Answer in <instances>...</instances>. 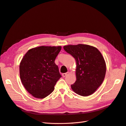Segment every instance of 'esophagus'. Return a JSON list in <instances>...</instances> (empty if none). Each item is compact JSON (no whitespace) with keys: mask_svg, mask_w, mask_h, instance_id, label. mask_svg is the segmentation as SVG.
<instances>
[{"mask_svg":"<svg viewBox=\"0 0 126 126\" xmlns=\"http://www.w3.org/2000/svg\"><path fill=\"white\" fill-rule=\"evenodd\" d=\"M69 74V72H66V73H63V74L62 75H63V77H66V76L67 75H68Z\"/></svg>","mask_w":126,"mask_h":126,"instance_id":"1","label":"esophagus"}]
</instances>
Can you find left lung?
<instances>
[{
	"label": "left lung",
	"instance_id": "8db88e82",
	"mask_svg": "<svg viewBox=\"0 0 126 126\" xmlns=\"http://www.w3.org/2000/svg\"><path fill=\"white\" fill-rule=\"evenodd\" d=\"M64 50L76 61V81L71 85L75 93L88 96L94 93L104 81L106 63L98 49L87 45H67Z\"/></svg>",
	"mask_w": 126,
	"mask_h": 126
}]
</instances>
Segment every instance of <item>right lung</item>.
I'll return each instance as SVG.
<instances>
[{"instance_id":"right-lung-1","label":"right lung","mask_w":126,"mask_h":126,"mask_svg":"<svg viewBox=\"0 0 126 126\" xmlns=\"http://www.w3.org/2000/svg\"><path fill=\"white\" fill-rule=\"evenodd\" d=\"M61 46H40L30 49L19 66L22 85L34 97L43 99L50 94L62 76L55 60Z\"/></svg>"}]
</instances>
